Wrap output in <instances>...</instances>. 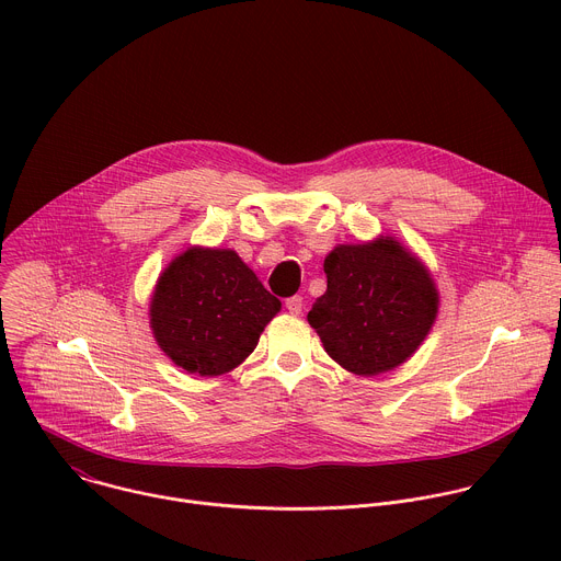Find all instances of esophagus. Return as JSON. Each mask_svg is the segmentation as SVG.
<instances>
[{
  "label": "esophagus",
  "instance_id": "34e87169",
  "mask_svg": "<svg viewBox=\"0 0 561 561\" xmlns=\"http://www.w3.org/2000/svg\"><path fill=\"white\" fill-rule=\"evenodd\" d=\"M286 308H288V312L299 314V312H301V308H304V297H299V295L288 297V299H286Z\"/></svg>",
  "mask_w": 561,
  "mask_h": 561
}]
</instances>
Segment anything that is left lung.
Listing matches in <instances>:
<instances>
[{
	"label": "left lung",
	"instance_id": "left-lung-1",
	"mask_svg": "<svg viewBox=\"0 0 561 561\" xmlns=\"http://www.w3.org/2000/svg\"><path fill=\"white\" fill-rule=\"evenodd\" d=\"M327 293L308 324L327 353L355 375H379L404 364L428 335L437 290L420 260L394 239L337 247L324 260Z\"/></svg>",
	"mask_w": 561,
	"mask_h": 561
}]
</instances>
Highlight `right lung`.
I'll return each instance as SVG.
<instances>
[{
	"label": "right lung",
	"instance_id": "add662e5",
	"mask_svg": "<svg viewBox=\"0 0 561 561\" xmlns=\"http://www.w3.org/2000/svg\"><path fill=\"white\" fill-rule=\"evenodd\" d=\"M279 308L234 251L188 249L157 282L150 327L178 366L215 377L255 351Z\"/></svg>",
	"mask_w": 561,
	"mask_h": 561
}]
</instances>
